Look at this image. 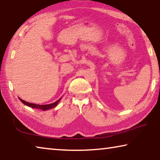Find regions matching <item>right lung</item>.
<instances>
[{
	"mask_svg": "<svg viewBox=\"0 0 160 160\" xmlns=\"http://www.w3.org/2000/svg\"><path fill=\"white\" fill-rule=\"evenodd\" d=\"M20 101L23 103L24 104L26 105V106H28L29 107H32V108H35V109H41L43 111H46V110H48V109H53V107H55L56 105L58 104V103L60 101L61 99H59L57 101L52 103V104H44V105H39V104H32V103H29L28 102L26 101H24L23 99H22L20 98Z\"/></svg>",
	"mask_w": 160,
	"mask_h": 160,
	"instance_id": "obj_1",
	"label": "right lung"
}]
</instances>
